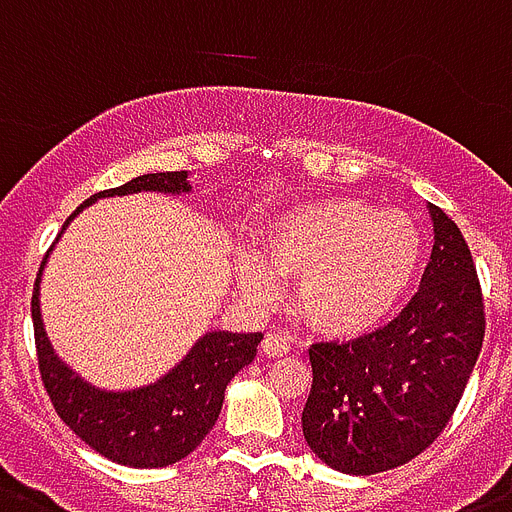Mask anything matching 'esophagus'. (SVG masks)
Segmentation results:
<instances>
[{
    "label": "esophagus",
    "instance_id": "34e87169",
    "mask_svg": "<svg viewBox=\"0 0 512 512\" xmlns=\"http://www.w3.org/2000/svg\"><path fill=\"white\" fill-rule=\"evenodd\" d=\"M260 349H263V354H268V356H283L291 351V343H289V338L281 336V333H276V330H273V333H268V336L263 338Z\"/></svg>",
    "mask_w": 512,
    "mask_h": 512
}]
</instances>
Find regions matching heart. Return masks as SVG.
Segmentation results:
<instances>
[{
    "label": "heart",
    "mask_w": 512,
    "mask_h": 512,
    "mask_svg": "<svg viewBox=\"0 0 512 512\" xmlns=\"http://www.w3.org/2000/svg\"><path fill=\"white\" fill-rule=\"evenodd\" d=\"M260 257L239 260L255 296L273 291V274L296 278V312L333 338L375 330L414 283L422 236L409 213L356 197L294 205L265 226Z\"/></svg>",
    "instance_id": "heart-1"
}]
</instances>
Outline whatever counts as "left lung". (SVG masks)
Segmentation results:
<instances>
[{
    "instance_id": "obj_1",
    "label": "left lung",
    "mask_w": 512,
    "mask_h": 512,
    "mask_svg": "<svg viewBox=\"0 0 512 512\" xmlns=\"http://www.w3.org/2000/svg\"><path fill=\"white\" fill-rule=\"evenodd\" d=\"M435 247L422 286L385 328L309 349V450L343 474L409 463L450 422L484 341V296L461 229L429 205Z\"/></svg>"
}]
</instances>
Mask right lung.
I'll return each instance as SVG.
<instances>
[{"label": "right lung", "instance_id": "obj_1", "mask_svg": "<svg viewBox=\"0 0 512 512\" xmlns=\"http://www.w3.org/2000/svg\"><path fill=\"white\" fill-rule=\"evenodd\" d=\"M187 171H163V174L135 176L132 182L103 190L88 197L67 218V223L98 197L130 195V192H190ZM64 223V226H67ZM49 257V255H46ZM44 257V263H46ZM41 263V270H44ZM38 270L30 315L36 333L38 372L44 380L54 411L85 445L114 463L132 468H163L182 461L205 440L223 406V390L231 377L247 367L257 354L263 333H229L213 330L192 346L182 362L169 375L140 390L111 393L98 390L72 372L51 349L41 322L38 304Z\"/></svg>", "mask_w": 512, "mask_h": 512}]
</instances>
